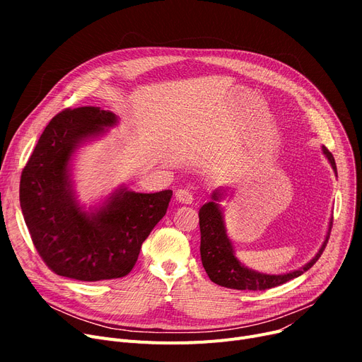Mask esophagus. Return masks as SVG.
I'll use <instances>...</instances> for the list:
<instances>
[{
  "label": "esophagus",
  "instance_id": "obj_1",
  "mask_svg": "<svg viewBox=\"0 0 362 362\" xmlns=\"http://www.w3.org/2000/svg\"><path fill=\"white\" fill-rule=\"evenodd\" d=\"M175 197H176V201L180 202V204L189 205V204L194 202V195H192L191 191H189V189H179Z\"/></svg>",
  "mask_w": 362,
  "mask_h": 362
}]
</instances>
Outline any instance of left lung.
Segmentation results:
<instances>
[{"instance_id":"1","label":"left lung","mask_w":362,"mask_h":362,"mask_svg":"<svg viewBox=\"0 0 362 362\" xmlns=\"http://www.w3.org/2000/svg\"><path fill=\"white\" fill-rule=\"evenodd\" d=\"M322 154L329 160L334 175L337 176V168L332 152L326 148L321 146ZM226 189L218 187L211 194V201L204 204L199 208V229H201V259L202 265L208 274L218 286L238 289V291H265L272 289L280 284L286 283L295 277H299L305 272H308L317 259L321 257L325 251L326 245L330 238V230L333 224V217L329 221V230L325 238V242L321 243L318 252L300 269L283 273V274H265L248 269L245 264H242L236 255L233 243L227 236L226 223L223 208L220 205L221 199H224Z\"/></svg>"}]
</instances>
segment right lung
Returning <instances> with one entry per match:
<instances>
[{
	"label": "right lung",
	"instance_id": "1",
	"mask_svg": "<svg viewBox=\"0 0 362 362\" xmlns=\"http://www.w3.org/2000/svg\"><path fill=\"white\" fill-rule=\"evenodd\" d=\"M117 124L116 114L100 107L64 110L48 123L22 171L25 223L55 274L82 281L129 274L144 240L167 213L170 189L141 194L119 186L88 210L76 197V151Z\"/></svg>",
	"mask_w": 362,
	"mask_h": 362
}]
</instances>
